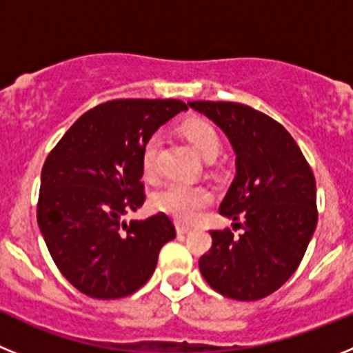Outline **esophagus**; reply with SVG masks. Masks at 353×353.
<instances>
[{
    "instance_id": "34e87169",
    "label": "esophagus",
    "mask_w": 353,
    "mask_h": 353,
    "mask_svg": "<svg viewBox=\"0 0 353 353\" xmlns=\"http://www.w3.org/2000/svg\"><path fill=\"white\" fill-rule=\"evenodd\" d=\"M191 232V228L189 226H183V224H176V233L179 235H185V233Z\"/></svg>"
}]
</instances>
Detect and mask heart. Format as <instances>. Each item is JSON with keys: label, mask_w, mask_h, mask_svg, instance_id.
<instances>
[{"label": "heart", "mask_w": 353, "mask_h": 353, "mask_svg": "<svg viewBox=\"0 0 353 353\" xmlns=\"http://www.w3.org/2000/svg\"><path fill=\"white\" fill-rule=\"evenodd\" d=\"M182 134L189 139L194 150L203 161L212 162L221 152V136L210 121L203 118H189L182 123ZM162 139L159 134H152L145 141L141 150V166L148 179L159 174V152ZM155 207L164 214L171 215L176 223L192 224L199 215L212 203V194L208 189L185 183H170L155 194Z\"/></svg>", "instance_id": "b5f03b06"}]
</instances>
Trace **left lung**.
I'll return each mask as SVG.
<instances>
[{"label": "left lung", "mask_w": 353, "mask_h": 353, "mask_svg": "<svg viewBox=\"0 0 353 353\" xmlns=\"http://www.w3.org/2000/svg\"><path fill=\"white\" fill-rule=\"evenodd\" d=\"M226 134L236 174L219 214L233 230H212L199 258L205 281L235 301H258L281 288L301 265L318 221L316 182L288 130L239 102H189Z\"/></svg>", "instance_id": "8db88e82"}]
</instances>
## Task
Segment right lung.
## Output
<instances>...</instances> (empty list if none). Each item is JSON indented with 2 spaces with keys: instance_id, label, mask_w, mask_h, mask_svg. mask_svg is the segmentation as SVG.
Wrapping results in <instances>:
<instances>
[{
  "instance_id": "obj_1",
  "label": "right lung",
  "mask_w": 353,
  "mask_h": 353,
  "mask_svg": "<svg viewBox=\"0 0 353 353\" xmlns=\"http://www.w3.org/2000/svg\"><path fill=\"white\" fill-rule=\"evenodd\" d=\"M182 101L118 99L90 109L63 134L42 168L37 221L65 279L93 299L138 292L176 236L164 212L145 221L121 215L145 203L141 150Z\"/></svg>"
}]
</instances>
